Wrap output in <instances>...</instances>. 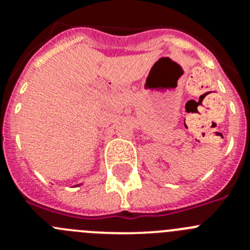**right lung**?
Listing matches in <instances>:
<instances>
[{
	"label": "right lung",
	"mask_w": 250,
	"mask_h": 250,
	"mask_svg": "<svg viewBox=\"0 0 250 250\" xmlns=\"http://www.w3.org/2000/svg\"><path fill=\"white\" fill-rule=\"evenodd\" d=\"M81 184H76V185H74V188H76V187H80Z\"/></svg>",
	"instance_id": "add662e5"
}]
</instances>
